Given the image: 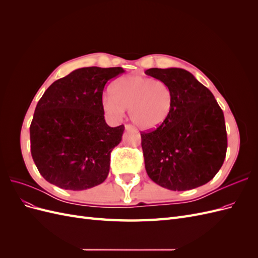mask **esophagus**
Wrapping results in <instances>:
<instances>
[{"mask_svg":"<svg viewBox=\"0 0 258 258\" xmlns=\"http://www.w3.org/2000/svg\"><path fill=\"white\" fill-rule=\"evenodd\" d=\"M124 128H126V130H136V128L134 126H131V124H126Z\"/></svg>","mask_w":258,"mask_h":258,"instance_id":"34e87169","label":"esophagus"}]
</instances>
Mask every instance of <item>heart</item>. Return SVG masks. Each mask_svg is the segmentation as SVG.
I'll return each mask as SVG.
<instances>
[{
    "label": "heart",
    "instance_id": "1",
    "mask_svg": "<svg viewBox=\"0 0 258 258\" xmlns=\"http://www.w3.org/2000/svg\"><path fill=\"white\" fill-rule=\"evenodd\" d=\"M172 106L168 86L160 81L140 75H127L117 80L112 96L103 101V107L113 117H121L124 110L138 127L156 129L165 122Z\"/></svg>",
    "mask_w": 258,
    "mask_h": 258
}]
</instances>
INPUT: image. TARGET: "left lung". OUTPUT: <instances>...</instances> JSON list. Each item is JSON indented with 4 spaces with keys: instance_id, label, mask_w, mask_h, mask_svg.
I'll use <instances>...</instances> for the list:
<instances>
[{
    "instance_id": "8db88e82",
    "label": "left lung",
    "mask_w": 258,
    "mask_h": 258,
    "mask_svg": "<svg viewBox=\"0 0 258 258\" xmlns=\"http://www.w3.org/2000/svg\"><path fill=\"white\" fill-rule=\"evenodd\" d=\"M172 96L168 119L141 132L145 169L152 181L170 190L207 184L223 166L227 132L222 108L206 86L183 69H148Z\"/></svg>"
}]
</instances>
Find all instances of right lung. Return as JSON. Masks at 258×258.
<instances>
[{"mask_svg":"<svg viewBox=\"0 0 258 258\" xmlns=\"http://www.w3.org/2000/svg\"><path fill=\"white\" fill-rule=\"evenodd\" d=\"M122 68L77 69L52 83L35 107L30 126L31 155L46 181L60 188L84 190L105 181L111 153L124 126L104 119L105 84Z\"/></svg>","mask_w":258,"mask_h":258,"instance_id":"right-lung-1","label":"right lung"}]
</instances>
